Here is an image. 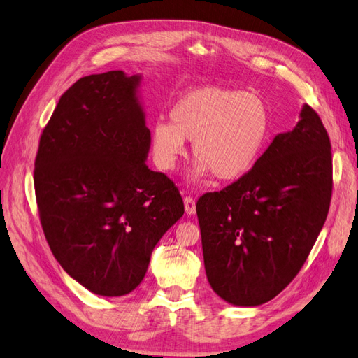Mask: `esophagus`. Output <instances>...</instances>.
<instances>
[{"label": "esophagus", "mask_w": 358, "mask_h": 358, "mask_svg": "<svg viewBox=\"0 0 358 358\" xmlns=\"http://www.w3.org/2000/svg\"><path fill=\"white\" fill-rule=\"evenodd\" d=\"M184 205H185V213L187 215H193L196 214V200L191 197V196H187L184 199Z\"/></svg>", "instance_id": "esophagus-1"}]
</instances>
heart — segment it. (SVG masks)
I'll return each mask as SVG.
<instances>
[{
	"label": "heart",
	"instance_id": "1",
	"mask_svg": "<svg viewBox=\"0 0 358 358\" xmlns=\"http://www.w3.org/2000/svg\"><path fill=\"white\" fill-rule=\"evenodd\" d=\"M171 121L152 129L153 159L162 171H173L193 143L199 159L194 178L214 176L234 182L255 169L270 135V109L261 95L224 86H200L176 100Z\"/></svg>",
	"mask_w": 358,
	"mask_h": 358
}]
</instances>
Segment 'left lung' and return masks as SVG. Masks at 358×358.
<instances>
[{
	"label": "left lung",
	"mask_w": 358,
	"mask_h": 358,
	"mask_svg": "<svg viewBox=\"0 0 358 358\" xmlns=\"http://www.w3.org/2000/svg\"><path fill=\"white\" fill-rule=\"evenodd\" d=\"M333 191L327 129L303 104L248 176L197 200L205 272L220 298L257 307L298 275L324 226Z\"/></svg>",
	"instance_id": "left-lung-1"
}]
</instances>
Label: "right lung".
<instances>
[{
    "instance_id": "1",
    "label": "right lung",
    "mask_w": 358,
    "mask_h": 358,
    "mask_svg": "<svg viewBox=\"0 0 358 358\" xmlns=\"http://www.w3.org/2000/svg\"><path fill=\"white\" fill-rule=\"evenodd\" d=\"M141 74L78 78L43 129L34 162L41 224L55 258L90 292L127 294L184 215L179 189L145 165Z\"/></svg>"
}]
</instances>
